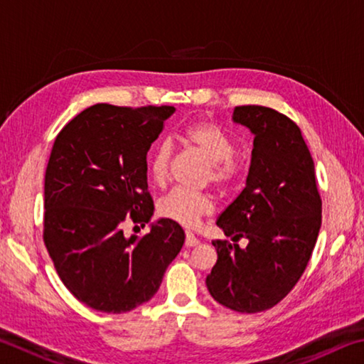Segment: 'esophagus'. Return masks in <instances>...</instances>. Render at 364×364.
I'll list each match as a JSON object with an SVG mask.
<instances>
[{
    "label": "esophagus",
    "instance_id": "esophagus-1",
    "mask_svg": "<svg viewBox=\"0 0 364 364\" xmlns=\"http://www.w3.org/2000/svg\"><path fill=\"white\" fill-rule=\"evenodd\" d=\"M197 244H199V239H197L191 231H186V241H184V245H186V247H194Z\"/></svg>",
    "mask_w": 364,
    "mask_h": 364
}]
</instances>
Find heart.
Wrapping results in <instances>:
<instances>
[{
	"label": "heart",
	"instance_id": "heart-1",
	"mask_svg": "<svg viewBox=\"0 0 364 364\" xmlns=\"http://www.w3.org/2000/svg\"><path fill=\"white\" fill-rule=\"evenodd\" d=\"M183 143L191 151L200 154L208 160L204 183H213L220 191L228 193L239 183L242 176V162L236 156V144L231 134L208 120L194 122L184 128L181 133ZM171 146L167 141L154 147L147 170L156 186L164 188L170 178ZM215 210L213 197L208 193H189V191L175 189L159 202V213L164 218L175 223L193 228L200 223L202 218L210 217Z\"/></svg>",
	"mask_w": 364,
	"mask_h": 364
}]
</instances>
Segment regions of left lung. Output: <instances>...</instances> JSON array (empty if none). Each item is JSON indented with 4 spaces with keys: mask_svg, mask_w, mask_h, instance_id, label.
<instances>
[{
    "mask_svg": "<svg viewBox=\"0 0 364 364\" xmlns=\"http://www.w3.org/2000/svg\"><path fill=\"white\" fill-rule=\"evenodd\" d=\"M232 120L255 134L254 149L247 184L217 220L236 244L212 242L218 260L205 284L230 310L260 313L278 305L304 274L321 228V196L297 123L263 106L234 107Z\"/></svg>",
    "mask_w": 364,
    "mask_h": 364,
    "instance_id": "1",
    "label": "left lung"
}]
</instances>
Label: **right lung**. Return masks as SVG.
<instances>
[{
	"mask_svg": "<svg viewBox=\"0 0 364 364\" xmlns=\"http://www.w3.org/2000/svg\"><path fill=\"white\" fill-rule=\"evenodd\" d=\"M173 114L95 104L54 141L43 241L64 286L93 310L117 315L151 300L183 247V228L167 218L143 237L123 234L125 221L144 228L152 217L146 156Z\"/></svg>",
	"mask_w": 364,
	"mask_h": 364,
	"instance_id": "add662e5",
	"label": "right lung"
}]
</instances>
